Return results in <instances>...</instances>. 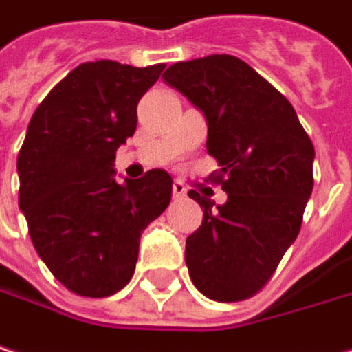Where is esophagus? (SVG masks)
<instances>
[{
    "label": "esophagus",
    "mask_w": 352,
    "mask_h": 352,
    "mask_svg": "<svg viewBox=\"0 0 352 352\" xmlns=\"http://www.w3.org/2000/svg\"><path fill=\"white\" fill-rule=\"evenodd\" d=\"M185 195H187V187L181 181H175L173 183V199H183Z\"/></svg>",
    "instance_id": "obj_1"
}]
</instances>
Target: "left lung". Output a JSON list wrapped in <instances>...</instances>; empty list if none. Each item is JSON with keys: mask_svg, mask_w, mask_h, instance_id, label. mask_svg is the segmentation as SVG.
<instances>
[{"mask_svg": "<svg viewBox=\"0 0 352 352\" xmlns=\"http://www.w3.org/2000/svg\"><path fill=\"white\" fill-rule=\"evenodd\" d=\"M163 79L207 117V153L221 167L209 181L227 193L215 205L189 191L203 209L185 249L191 280L219 302L249 299L299 235L313 191V141L289 99L239 57L179 61Z\"/></svg>", "mask_w": 352, "mask_h": 352, "instance_id": "8db88e82", "label": "left lung"}]
</instances>
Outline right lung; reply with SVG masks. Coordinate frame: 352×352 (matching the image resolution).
<instances>
[{
  "label": "right lung",
  "mask_w": 352,
  "mask_h": 352,
  "mask_svg": "<svg viewBox=\"0 0 352 352\" xmlns=\"http://www.w3.org/2000/svg\"><path fill=\"white\" fill-rule=\"evenodd\" d=\"M163 69L165 63H81L30 121L17 155L19 209L37 255L75 295L121 291L133 277L143 229L169 207L167 171L113 179L115 153L137 129V103Z\"/></svg>",
  "instance_id": "1"
}]
</instances>
